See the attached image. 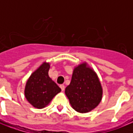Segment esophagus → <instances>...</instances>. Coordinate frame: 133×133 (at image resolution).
<instances>
[{
    "mask_svg": "<svg viewBox=\"0 0 133 133\" xmlns=\"http://www.w3.org/2000/svg\"><path fill=\"white\" fill-rule=\"evenodd\" d=\"M60 88H61V90H62V91L65 90V85H61Z\"/></svg>",
    "mask_w": 133,
    "mask_h": 133,
    "instance_id": "34e87169",
    "label": "esophagus"
}]
</instances>
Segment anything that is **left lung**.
<instances>
[{"mask_svg": "<svg viewBox=\"0 0 133 133\" xmlns=\"http://www.w3.org/2000/svg\"><path fill=\"white\" fill-rule=\"evenodd\" d=\"M65 93L73 109L86 113L100 103L103 88L96 72L87 63L83 62L74 68L71 82Z\"/></svg>", "mask_w": 133, "mask_h": 133, "instance_id": "obj_1", "label": "left lung"}]
</instances>
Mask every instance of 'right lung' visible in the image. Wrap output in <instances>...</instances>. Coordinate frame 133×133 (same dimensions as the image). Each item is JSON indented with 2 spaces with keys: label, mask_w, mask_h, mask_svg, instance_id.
<instances>
[{
  "label": "right lung",
  "mask_w": 133,
  "mask_h": 133,
  "mask_svg": "<svg viewBox=\"0 0 133 133\" xmlns=\"http://www.w3.org/2000/svg\"><path fill=\"white\" fill-rule=\"evenodd\" d=\"M50 63L44 61L34 70L26 82L24 94L27 101L38 109L50 104L52 99L61 91L49 77Z\"/></svg>",
  "instance_id": "right-lung-1"
}]
</instances>
